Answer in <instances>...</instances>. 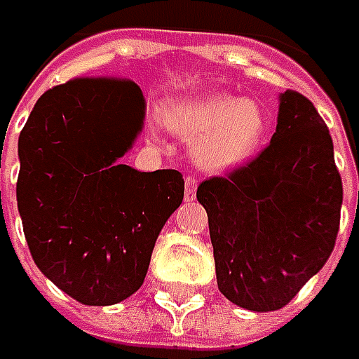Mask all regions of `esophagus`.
Here are the masks:
<instances>
[{"label":"esophagus","mask_w":359,"mask_h":359,"mask_svg":"<svg viewBox=\"0 0 359 359\" xmlns=\"http://www.w3.org/2000/svg\"><path fill=\"white\" fill-rule=\"evenodd\" d=\"M196 191H198V180H196V177H191V175H187V177H186V191H184L186 200L187 201L196 200Z\"/></svg>","instance_id":"obj_1"}]
</instances>
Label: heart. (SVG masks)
Here are the masks:
<instances>
[{"instance_id":"heart-1","label":"heart","mask_w":359,"mask_h":359,"mask_svg":"<svg viewBox=\"0 0 359 359\" xmlns=\"http://www.w3.org/2000/svg\"><path fill=\"white\" fill-rule=\"evenodd\" d=\"M163 126L191 142L196 163L208 172H226L245 163L259 149L269 118L255 100L229 93L191 95L161 109Z\"/></svg>"}]
</instances>
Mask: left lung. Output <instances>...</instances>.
Segmentation results:
<instances>
[{"mask_svg": "<svg viewBox=\"0 0 359 359\" xmlns=\"http://www.w3.org/2000/svg\"><path fill=\"white\" fill-rule=\"evenodd\" d=\"M341 198L330 130L287 90L268 147L198 187L219 292L245 310H282L334 252Z\"/></svg>", "mask_w": 359, "mask_h": 359, "instance_id": "left-lung-1", "label": "left lung"}]
</instances>
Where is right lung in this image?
Instances as JSON below:
<instances>
[{"instance_id":"right-lung-1","label":"right lung","mask_w":359,"mask_h":359,"mask_svg":"<svg viewBox=\"0 0 359 359\" xmlns=\"http://www.w3.org/2000/svg\"><path fill=\"white\" fill-rule=\"evenodd\" d=\"M142 90L123 77H74L48 90L20 133L18 210L35 266L86 306L144 283L168 217L184 200L177 170L118 159L144 123Z\"/></svg>"}]
</instances>
